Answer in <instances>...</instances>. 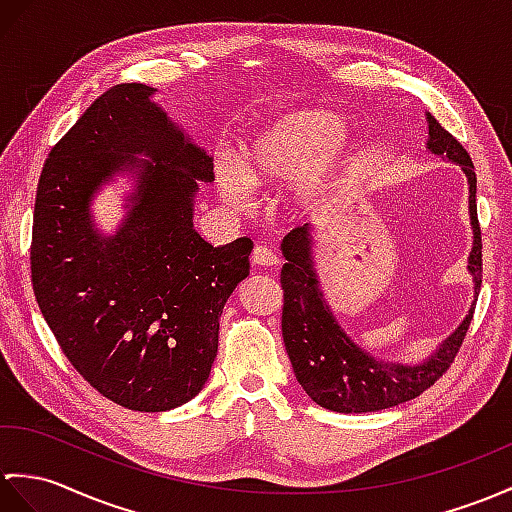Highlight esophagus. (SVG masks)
<instances>
[{
	"label": "esophagus",
	"instance_id": "esophagus-1",
	"mask_svg": "<svg viewBox=\"0 0 512 512\" xmlns=\"http://www.w3.org/2000/svg\"><path fill=\"white\" fill-rule=\"evenodd\" d=\"M251 259L257 268H275L279 264L277 253L270 251L268 246H255Z\"/></svg>",
	"mask_w": 512,
	"mask_h": 512
}]
</instances>
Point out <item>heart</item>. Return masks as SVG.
<instances>
[{
    "label": "heart",
    "instance_id": "obj_1",
    "mask_svg": "<svg viewBox=\"0 0 512 512\" xmlns=\"http://www.w3.org/2000/svg\"><path fill=\"white\" fill-rule=\"evenodd\" d=\"M347 120L327 109H294L242 141L237 163L216 170L220 196L237 209L253 205L251 187H288L285 205L294 218L307 220L334 209L360 152Z\"/></svg>",
    "mask_w": 512,
    "mask_h": 512
}]
</instances>
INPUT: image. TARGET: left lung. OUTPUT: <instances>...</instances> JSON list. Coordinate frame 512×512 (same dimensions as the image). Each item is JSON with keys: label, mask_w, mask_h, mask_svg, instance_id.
I'll use <instances>...</instances> for the list:
<instances>
[{"label": "left lung", "mask_w": 512, "mask_h": 512, "mask_svg": "<svg viewBox=\"0 0 512 512\" xmlns=\"http://www.w3.org/2000/svg\"><path fill=\"white\" fill-rule=\"evenodd\" d=\"M427 120V152L456 163L469 185V224H471V251L467 257V272L473 283V301L462 323L451 334L438 342V347L419 362H388L377 358L355 342L331 310L314 259L312 227L305 224L283 237L281 268L283 288V316L281 331L288 358L292 362L296 382L307 392V397L318 406L344 414L377 412L403 401L419 397L441 377L465 338L475 301L482 285V242L478 207H475V170L467 150L438 124L430 113Z\"/></svg>", "instance_id": "8db88e82"}]
</instances>
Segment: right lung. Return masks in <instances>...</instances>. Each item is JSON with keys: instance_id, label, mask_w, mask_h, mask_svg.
<instances>
[{"instance_id": "obj_1", "label": "right lung", "mask_w": 512, "mask_h": 512, "mask_svg": "<svg viewBox=\"0 0 512 512\" xmlns=\"http://www.w3.org/2000/svg\"><path fill=\"white\" fill-rule=\"evenodd\" d=\"M128 82L102 93L47 157L32 227V285L45 323L87 382L137 412L194 399L218 353L224 303L253 242L213 246L194 229L213 159ZM126 177L125 218L104 234L92 200Z\"/></svg>"}]
</instances>
